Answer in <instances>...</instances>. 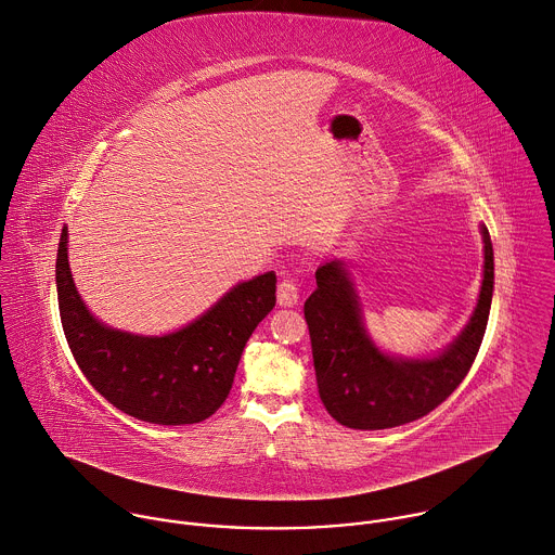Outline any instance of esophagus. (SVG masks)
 I'll list each match as a JSON object with an SVG mask.
<instances>
[{
	"mask_svg": "<svg viewBox=\"0 0 555 555\" xmlns=\"http://www.w3.org/2000/svg\"><path fill=\"white\" fill-rule=\"evenodd\" d=\"M301 288H299V280L297 278H286L278 284V301L280 306H295L299 301Z\"/></svg>",
	"mask_w": 555,
	"mask_h": 555,
	"instance_id": "1",
	"label": "esophagus"
}]
</instances>
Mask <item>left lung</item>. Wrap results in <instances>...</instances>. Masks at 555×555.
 <instances>
[{"label": "left lung", "instance_id": "obj_1", "mask_svg": "<svg viewBox=\"0 0 555 555\" xmlns=\"http://www.w3.org/2000/svg\"><path fill=\"white\" fill-rule=\"evenodd\" d=\"M483 236V282L477 308L464 332L438 358L395 360L369 340L358 295L340 260L317 269V291L306 299L319 397L345 427L386 429L412 423L438 408L470 371L483 340L494 262L488 230Z\"/></svg>", "mask_w": 555, "mask_h": 555}]
</instances>
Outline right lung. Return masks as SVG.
Listing matches in <instances>:
<instances>
[{
  "label": "right lung",
  "instance_id": "obj_1",
  "mask_svg": "<svg viewBox=\"0 0 555 555\" xmlns=\"http://www.w3.org/2000/svg\"><path fill=\"white\" fill-rule=\"evenodd\" d=\"M275 282L269 271L234 286L180 332L134 336L91 317L69 271L67 228L59 243L61 321L80 371L117 410L158 425L199 423L221 408L245 343L275 306Z\"/></svg>",
  "mask_w": 555,
  "mask_h": 555
}]
</instances>
